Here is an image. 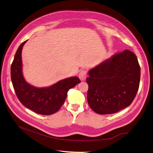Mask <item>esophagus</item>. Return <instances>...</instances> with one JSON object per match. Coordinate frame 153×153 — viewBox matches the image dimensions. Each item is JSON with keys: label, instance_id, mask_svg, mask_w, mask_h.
<instances>
[{"label": "esophagus", "instance_id": "1", "mask_svg": "<svg viewBox=\"0 0 153 153\" xmlns=\"http://www.w3.org/2000/svg\"><path fill=\"white\" fill-rule=\"evenodd\" d=\"M87 71L85 70H82L79 71V77L81 80L82 81L85 80V79L87 78Z\"/></svg>", "mask_w": 153, "mask_h": 153}]
</instances>
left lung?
Segmentation results:
<instances>
[{"label": "left lung", "instance_id": "1", "mask_svg": "<svg viewBox=\"0 0 153 153\" xmlns=\"http://www.w3.org/2000/svg\"><path fill=\"white\" fill-rule=\"evenodd\" d=\"M141 69L133 52L125 50L89 71L87 101L99 114H114L129 106L137 93Z\"/></svg>", "mask_w": 153, "mask_h": 153}]
</instances>
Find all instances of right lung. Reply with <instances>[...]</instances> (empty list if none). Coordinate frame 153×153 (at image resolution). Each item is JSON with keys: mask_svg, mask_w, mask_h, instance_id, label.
I'll return each instance as SVG.
<instances>
[{"mask_svg": "<svg viewBox=\"0 0 153 153\" xmlns=\"http://www.w3.org/2000/svg\"><path fill=\"white\" fill-rule=\"evenodd\" d=\"M26 41L19 45L11 65V79L15 93L26 108L39 114H53L62 106L68 90L81 81L77 77H71L44 88H38L27 83L23 76L22 61V51Z\"/></svg>", "mask_w": 153, "mask_h": 153, "instance_id": "add662e5", "label": "right lung"}]
</instances>
